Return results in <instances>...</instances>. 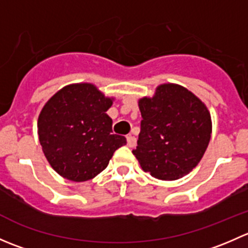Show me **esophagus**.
<instances>
[{"mask_svg": "<svg viewBox=\"0 0 248 248\" xmlns=\"http://www.w3.org/2000/svg\"><path fill=\"white\" fill-rule=\"evenodd\" d=\"M127 145L129 147H134L137 145V138L134 136H128L127 137Z\"/></svg>", "mask_w": 248, "mask_h": 248, "instance_id": "34e87169", "label": "esophagus"}]
</instances>
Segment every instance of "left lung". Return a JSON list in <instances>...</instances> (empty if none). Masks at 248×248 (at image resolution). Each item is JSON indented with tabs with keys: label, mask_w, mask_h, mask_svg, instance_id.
<instances>
[{
	"label": "left lung",
	"mask_w": 248,
	"mask_h": 248,
	"mask_svg": "<svg viewBox=\"0 0 248 248\" xmlns=\"http://www.w3.org/2000/svg\"><path fill=\"white\" fill-rule=\"evenodd\" d=\"M141 124L133 155L144 171L159 180H177L204 156L212 132L211 115L189 90L162 84L138 102Z\"/></svg>",
	"instance_id": "left-lung-1"
}]
</instances>
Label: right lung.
<instances>
[{"label": "right lung", "mask_w": 248, "mask_h": 248, "mask_svg": "<svg viewBox=\"0 0 248 248\" xmlns=\"http://www.w3.org/2000/svg\"><path fill=\"white\" fill-rule=\"evenodd\" d=\"M107 97L91 82L62 87L44 104L38 116L39 142L51 168L62 177L82 182L108 166L126 138L112 133Z\"/></svg>", "instance_id": "obj_1"}]
</instances>
